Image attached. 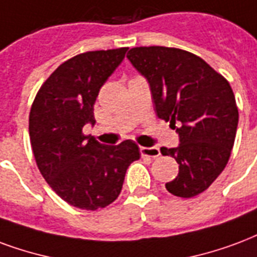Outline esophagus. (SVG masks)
<instances>
[{
	"label": "esophagus",
	"mask_w": 257,
	"mask_h": 257,
	"mask_svg": "<svg viewBox=\"0 0 257 257\" xmlns=\"http://www.w3.org/2000/svg\"><path fill=\"white\" fill-rule=\"evenodd\" d=\"M140 154L146 158H158L161 155V151L157 147H140Z\"/></svg>",
	"instance_id": "1"
}]
</instances>
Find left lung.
<instances>
[{
	"mask_svg": "<svg viewBox=\"0 0 257 257\" xmlns=\"http://www.w3.org/2000/svg\"><path fill=\"white\" fill-rule=\"evenodd\" d=\"M126 57L150 83L158 117L180 136L177 148H161L178 163L166 189L197 196L223 172L234 144L238 109L229 81L203 58L176 47H134Z\"/></svg>",
	"mask_w": 257,
	"mask_h": 257,
	"instance_id": "1",
	"label": "left lung"
}]
</instances>
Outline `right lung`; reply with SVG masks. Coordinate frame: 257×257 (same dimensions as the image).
<instances>
[{
  "mask_svg": "<svg viewBox=\"0 0 257 257\" xmlns=\"http://www.w3.org/2000/svg\"><path fill=\"white\" fill-rule=\"evenodd\" d=\"M126 50L72 57L47 77L31 106L28 131L38 169L62 200L81 210L95 211L113 203L128 166L140 158L132 140L104 146L83 134L85 123H95L94 104L100 87Z\"/></svg>",
  "mask_w": 257,
  "mask_h": 257,
  "instance_id": "add662e5",
  "label": "right lung"
}]
</instances>
